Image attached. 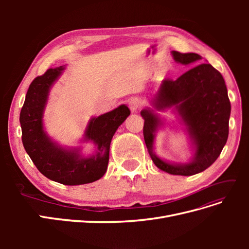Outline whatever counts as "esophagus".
Here are the masks:
<instances>
[{"mask_svg": "<svg viewBox=\"0 0 249 249\" xmlns=\"http://www.w3.org/2000/svg\"><path fill=\"white\" fill-rule=\"evenodd\" d=\"M142 104V100H140L139 97H133L129 102V108L131 109L132 112H136L141 108Z\"/></svg>", "mask_w": 249, "mask_h": 249, "instance_id": "34e87169", "label": "esophagus"}]
</instances>
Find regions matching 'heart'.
I'll return each mask as SVG.
<instances>
[{"mask_svg":"<svg viewBox=\"0 0 249 249\" xmlns=\"http://www.w3.org/2000/svg\"><path fill=\"white\" fill-rule=\"evenodd\" d=\"M160 76H162V73H160Z\"/></svg>","mask_w":249,"mask_h":249,"instance_id":"obj_1","label":"heart"}]
</instances>
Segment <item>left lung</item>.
Listing matches in <instances>:
<instances>
[{"instance_id": "8db88e82", "label": "left lung", "mask_w": 249, "mask_h": 249, "mask_svg": "<svg viewBox=\"0 0 249 249\" xmlns=\"http://www.w3.org/2000/svg\"><path fill=\"white\" fill-rule=\"evenodd\" d=\"M171 55L178 63L194 66L176 81H162L150 101L154 109L145 108L140 112L144 119L143 136L158 168L170 175L188 177L206 170L219 157L229 137L231 103L221 73L209 63L197 64L201 56L177 51H172ZM169 107L179 114L195 149L188 163L167 162L153 152L155 134L163 125V120L154 110Z\"/></svg>"}]
</instances>
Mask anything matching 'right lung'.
I'll return each instance as SVG.
<instances>
[{
	"mask_svg": "<svg viewBox=\"0 0 249 249\" xmlns=\"http://www.w3.org/2000/svg\"><path fill=\"white\" fill-rule=\"evenodd\" d=\"M65 66L48 70L30 84L19 115L21 140L27 154L44 177L54 182L76 186L95 182L107 171L110 143L118 126L131 114L125 105L89 120L82 141L93 142L95 154L85 157L81 147H63L44 131L43 112L50 90Z\"/></svg>",
	"mask_w": 249,
	"mask_h": 249,
	"instance_id": "1",
	"label": "right lung"
}]
</instances>
